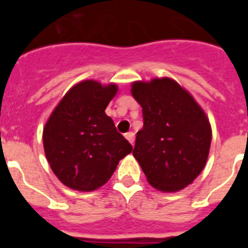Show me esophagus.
<instances>
[{
  "label": "esophagus",
  "mask_w": 248,
  "mask_h": 248,
  "mask_svg": "<svg viewBox=\"0 0 248 248\" xmlns=\"http://www.w3.org/2000/svg\"><path fill=\"white\" fill-rule=\"evenodd\" d=\"M125 138L129 140V143L133 144V143H134L135 134H134V133H133V131H129V133H126V134H125Z\"/></svg>",
  "instance_id": "1"
}]
</instances>
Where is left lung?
Segmentation results:
<instances>
[{
    "label": "left lung",
    "mask_w": 248,
    "mask_h": 248,
    "mask_svg": "<svg viewBox=\"0 0 248 248\" xmlns=\"http://www.w3.org/2000/svg\"><path fill=\"white\" fill-rule=\"evenodd\" d=\"M131 94L143 108L133 155L148 183L164 192L190 185L205 168L211 126L191 94L170 78L134 82Z\"/></svg>",
    "instance_id": "obj_1"
}]
</instances>
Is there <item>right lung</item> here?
<instances>
[{
  "label": "right lung",
  "instance_id": "obj_1",
  "mask_svg": "<svg viewBox=\"0 0 248 248\" xmlns=\"http://www.w3.org/2000/svg\"><path fill=\"white\" fill-rule=\"evenodd\" d=\"M115 84L83 80L67 92L43 129L46 157L56 176L78 191L104 185L133 146L118 133L105 108Z\"/></svg>",
  "mask_w": 248,
  "mask_h": 248
}]
</instances>
